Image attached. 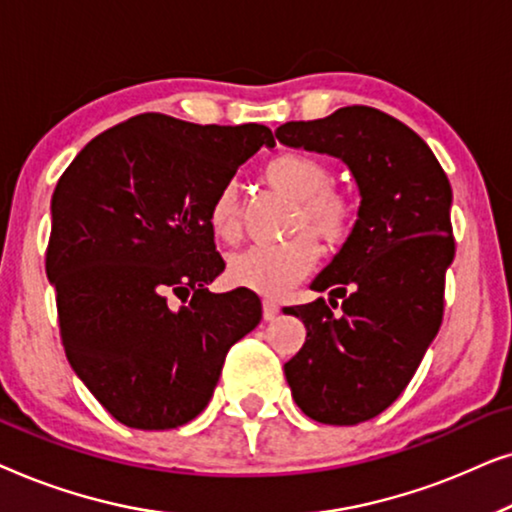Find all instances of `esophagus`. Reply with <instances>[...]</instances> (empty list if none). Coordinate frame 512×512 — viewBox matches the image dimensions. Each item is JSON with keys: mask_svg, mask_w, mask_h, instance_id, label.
<instances>
[{"mask_svg": "<svg viewBox=\"0 0 512 512\" xmlns=\"http://www.w3.org/2000/svg\"><path fill=\"white\" fill-rule=\"evenodd\" d=\"M279 314V305L272 303V300H263V319L272 321Z\"/></svg>", "mask_w": 512, "mask_h": 512, "instance_id": "1", "label": "esophagus"}]
</instances>
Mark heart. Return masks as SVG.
Returning a JSON list of instances; mask_svg holds the SVG:
<instances>
[{"instance_id":"1","label":"heart","mask_w":512,"mask_h":512,"mask_svg":"<svg viewBox=\"0 0 512 512\" xmlns=\"http://www.w3.org/2000/svg\"><path fill=\"white\" fill-rule=\"evenodd\" d=\"M261 177L272 191L293 202L289 240L270 247H251L228 261V277L235 286L263 296H282L314 268L319 244L340 247L352 235L356 207L347 193L331 188V172L319 158L307 153H279L265 163ZM209 226L223 242L242 235L240 202L233 186H223L209 205Z\"/></svg>"}]
</instances>
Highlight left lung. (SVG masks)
Wrapping results in <instances>:
<instances>
[{
  "mask_svg": "<svg viewBox=\"0 0 512 512\" xmlns=\"http://www.w3.org/2000/svg\"><path fill=\"white\" fill-rule=\"evenodd\" d=\"M275 135L291 149L340 158L359 186L352 235L312 282L331 291L332 305L284 307L307 328L284 363L293 401L314 422L354 426L403 394L436 338L454 258L452 188L424 139L373 107L291 121Z\"/></svg>",
  "mask_w": 512,
  "mask_h": 512,
  "instance_id": "obj_1",
  "label": "left lung"
}]
</instances>
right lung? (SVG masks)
I'll return each mask as SVG.
<instances>
[{"mask_svg": "<svg viewBox=\"0 0 512 512\" xmlns=\"http://www.w3.org/2000/svg\"><path fill=\"white\" fill-rule=\"evenodd\" d=\"M261 146L275 137L258 123L142 114L83 146L55 186L46 275L62 345L125 426L198 417L228 349L263 317L254 291L207 289L226 268L209 205Z\"/></svg>", "mask_w": 512, "mask_h": 512, "instance_id": "obj_1", "label": "right lung"}]
</instances>
